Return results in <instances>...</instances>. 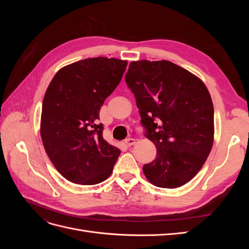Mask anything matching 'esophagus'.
Returning <instances> with one entry per match:
<instances>
[{
    "instance_id": "esophagus-1",
    "label": "esophagus",
    "mask_w": 249,
    "mask_h": 249,
    "mask_svg": "<svg viewBox=\"0 0 249 249\" xmlns=\"http://www.w3.org/2000/svg\"><path fill=\"white\" fill-rule=\"evenodd\" d=\"M135 139H133V138H127L125 141H124V143L125 144L127 145V146H132V145H134L135 144Z\"/></svg>"
}]
</instances>
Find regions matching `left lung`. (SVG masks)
Here are the masks:
<instances>
[{
    "instance_id": "obj_1",
    "label": "left lung",
    "mask_w": 249,
    "mask_h": 249,
    "mask_svg": "<svg viewBox=\"0 0 249 249\" xmlns=\"http://www.w3.org/2000/svg\"><path fill=\"white\" fill-rule=\"evenodd\" d=\"M145 136L157 148L143 166L150 183L178 188L205 164L214 138V108L208 88L193 73L166 60L133 61L125 73Z\"/></svg>"
}]
</instances>
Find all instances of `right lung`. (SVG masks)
<instances>
[{
  "mask_svg": "<svg viewBox=\"0 0 249 249\" xmlns=\"http://www.w3.org/2000/svg\"><path fill=\"white\" fill-rule=\"evenodd\" d=\"M126 65L116 58H88L62 67L50 83L40 135L50 160L71 183L95 185L113 171L120 149L103 138L100 110Z\"/></svg>",
  "mask_w": 249,
  "mask_h": 249,
  "instance_id": "right-lung-1",
  "label": "right lung"
}]
</instances>
